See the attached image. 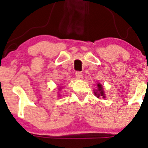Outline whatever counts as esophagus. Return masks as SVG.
<instances>
[{
    "mask_svg": "<svg viewBox=\"0 0 148 148\" xmlns=\"http://www.w3.org/2000/svg\"><path fill=\"white\" fill-rule=\"evenodd\" d=\"M75 74H76V76L77 79H81L83 76V74L81 72H76Z\"/></svg>",
    "mask_w": 148,
    "mask_h": 148,
    "instance_id": "obj_1",
    "label": "esophagus"
}]
</instances>
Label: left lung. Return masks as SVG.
Wrapping results in <instances>:
<instances>
[{
    "label": "left lung",
    "instance_id": "obj_1",
    "mask_svg": "<svg viewBox=\"0 0 148 148\" xmlns=\"http://www.w3.org/2000/svg\"><path fill=\"white\" fill-rule=\"evenodd\" d=\"M97 87H98V89L97 90V92H95V95L97 97H99L100 96H102L104 98L105 97L104 92H103V88H102V86H101V85L98 84Z\"/></svg>",
    "mask_w": 148,
    "mask_h": 148
}]
</instances>
